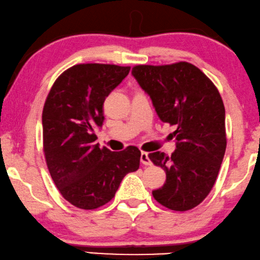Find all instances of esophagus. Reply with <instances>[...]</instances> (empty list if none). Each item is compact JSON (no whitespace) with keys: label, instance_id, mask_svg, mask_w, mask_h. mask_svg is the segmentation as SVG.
I'll list each match as a JSON object with an SVG mask.
<instances>
[{"label":"esophagus","instance_id":"obj_1","mask_svg":"<svg viewBox=\"0 0 260 260\" xmlns=\"http://www.w3.org/2000/svg\"><path fill=\"white\" fill-rule=\"evenodd\" d=\"M140 161H141L142 165H146V166L152 165L151 160H149V158H148V153H146V152H141Z\"/></svg>","mask_w":260,"mask_h":260}]
</instances>
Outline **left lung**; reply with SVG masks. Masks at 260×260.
<instances>
[{
  "mask_svg": "<svg viewBox=\"0 0 260 260\" xmlns=\"http://www.w3.org/2000/svg\"><path fill=\"white\" fill-rule=\"evenodd\" d=\"M132 74L152 99L161 121L175 126L177 149L171 155L149 153L166 173L162 187L152 192L170 210L194 208L217 180L226 149L225 107L214 83L194 64H138Z\"/></svg>",
  "mask_w": 260,
  "mask_h": 260,
  "instance_id": "1",
  "label": "left lung"
}]
</instances>
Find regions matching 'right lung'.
Returning a JSON list of instances; mask_svg holds the SVG:
<instances>
[{
  "label": "right lung",
  "mask_w": 260,
  "mask_h": 260,
  "mask_svg": "<svg viewBox=\"0 0 260 260\" xmlns=\"http://www.w3.org/2000/svg\"><path fill=\"white\" fill-rule=\"evenodd\" d=\"M131 67L81 63L55 80L42 112L43 153L54 184L68 203L95 210L114 198L120 182L140 165L135 146L120 152L100 147L95 126L104 122V102Z\"/></svg>",
  "instance_id": "add662e5"
}]
</instances>
